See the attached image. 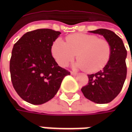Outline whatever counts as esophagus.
<instances>
[{
	"label": "esophagus",
	"mask_w": 132,
	"mask_h": 132,
	"mask_svg": "<svg viewBox=\"0 0 132 132\" xmlns=\"http://www.w3.org/2000/svg\"><path fill=\"white\" fill-rule=\"evenodd\" d=\"M71 74L72 76H76V75H77L78 73H76V72L71 71Z\"/></svg>",
	"instance_id": "obj_1"
}]
</instances>
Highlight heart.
<instances>
[{
	"instance_id": "heart-1",
	"label": "heart",
	"mask_w": 132,
	"mask_h": 132,
	"mask_svg": "<svg viewBox=\"0 0 132 132\" xmlns=\"http://www.w3.org/2000/svg\"><path fill=\"white\" fill-rule=\"evenodd\" d=\"M52 54L61 66H66L77 54L76 66L88 73L102 70L110 60L111 46L108 41L93 35L76 33L66 37V43L61 39L55 41Z\"/></svg>"
}]
</instances>
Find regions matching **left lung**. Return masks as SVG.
Segmentation results:
<instances>
[{
	"label": "left lung",
	"mask_w": 132,
	"mask_h": 132,
	"mask_svg": "<svg viewBox=\"0 0 132 132\" xmlns=\"http://www.w3.org/2000/svg\"><path fill=\"white\" fill-rule=\"evenodd\" d=\"M90 32L102 35L110 43V60L102 71L88 75V83L81 88L87 99L97 104L111 102L122 90L127 77V50L122 39L111 30L98 29Z\"/></svg>",
	"instance_id": "1"
}]
</instances>
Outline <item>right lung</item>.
<instances>
[{
  "instance_id": "obj_1",
  "label": "right lung",
  "mask_w": 132,
  "mask_h": 132,
  "mask_svg": "<svg viewBox=\"0 0 132 132\" xmlns=\"http://www.w3.org/2000/svg\"><path fill=\"white\" fill-rule=\"evenodd\" d=\"M59 31L38 29L25 33L13 46L10 72L13 88L24 101L42 105L54 97L70 72L58 65L52 46Z\"/></svg>"
}]
</instances>
